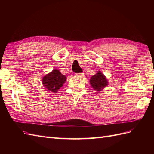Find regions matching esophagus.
I'll return each instance as SVG.
<instances>
[{
	"mask_svg": "<svg viewBox=\"0 0 154 154\" xmlns=\"http://www.w3.org/2000/svg\"><path fill=\"white\" fill-rule=\"evenodd\" d=\"M77 75H78V76H83V72H81V73H78V74H77Z\"/></svg>",
	"mask_w": 154,
	"mask_h": 154,
	"instance_id": "esophagus-1",
	"label": "esophagus"
}]
</instances>
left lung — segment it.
I'll return each instance as SVG.
<instances>
[{"instance_id": "8db88e82", "label": "left lung", "mask_w": 154, "mask_h": 154, "mask_svg": "<svg viewBox=\"0 0 154 154\" xmlns=\"http://www.w3.org/2000/svg\"><path fill=\"white\" fill-rule=\"evenodd\" d=\"M90 83L93 88L96 91H101L108 84L105 76L100 71L91 78Z\"/></svg>"}]
</instances>
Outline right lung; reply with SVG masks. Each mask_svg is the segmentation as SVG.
<instances>
[{
    "label": "right lung",
    "mask_w": 154,
    "mask_h": 154,
    "mask_svg": "<svg viewBox=\"0 0 154 154\" xmlns=\"http://www.w3.org/2000/svg\"><path fill=\"white\" fill-rule=\"evenodd\" d=\"M66 81V77L58 70L54 69L42 79V83L47 89L53 92H57Z\"/></svg>",
    "instance_id": "right-lung-1"
}]
</instances>
